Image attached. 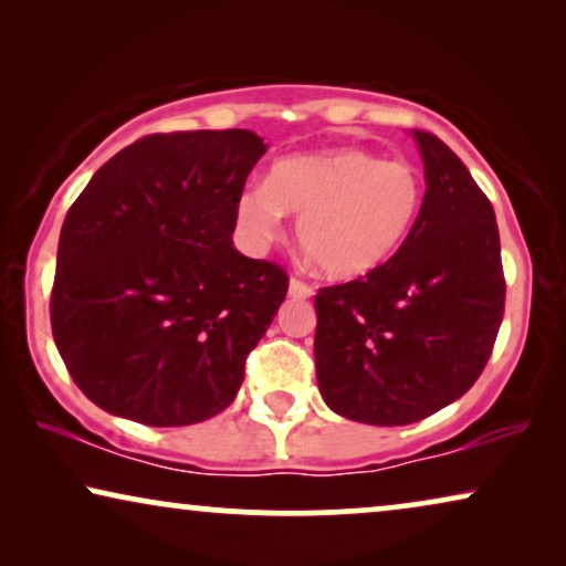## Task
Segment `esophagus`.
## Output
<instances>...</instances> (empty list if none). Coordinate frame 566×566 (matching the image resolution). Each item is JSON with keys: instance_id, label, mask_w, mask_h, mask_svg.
<instances>
[{"instance_id": "obj_1", "label": "esophagus", "mask_w": 566, "mask_h": 566, "mask_svg": "<svg viewBox=\"0 0 566 566\" xmlns=\"http://www.w3.org/2000/svg\"><path fill=\"white\" fill-rule=\"evenodd\" d=\"M289 296L291 298H312L314 289L308 283L298 281V277H291V281H289Z\"/></svg>"}]
</instances>
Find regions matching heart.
<instances>
[{
	"mask_svg": "<svg viewBox=\"0 0 566 566\" xmlns=\"http://www.w3.org/2000/svg\"><path fill=\"white\" fill-rule=\"evenodd\" d=\"M422 192L409 161L337 149L275 161L265 182L239 192L234 221L239 239L262 252L283 237L285 213L298 216V244L316 265L332 277H358L405 244Z\"/></svg>",
	"mask_w": 566,
	"mask_h": 566,
	"instance_id": "obj_1",
	"label": "heart"
}]
</instances>
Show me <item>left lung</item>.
<instances>
[{
    "mask_svg": "<svg viewBox=\"0 0 566 566\" xmlns=\"http://www.w3.org/2000/svg\"><path fill=\"white\" fill-rule=\"evenodd\" d=\"M409 134L428 185L412 231L381 268L314 298L322 399L378 428L461 399L490 360L505 312L492 203L438 136Z\"/></svg>",
    "mask_w": 566,
    "mask_h": 566,
    "instance_id": "obj_1",
    "label": "left lung"
}]
</instances>
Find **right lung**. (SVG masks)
Masks as SVG:
<instances>
[{"mask_svg":"<svg viewBox=\"0 0 566 566\" xmlns=\"http://www.w3.org/2000/svg\"><path fill=\"white\" fill-rule=\"evenodd\" d=\"M268 144L247 128L154 134L115 154L69 208L53 339L99 409L151 428L223 412L289 277L234 250V206Z\"/></svg>","mask_w":566,"mask_h":566,"instance_id":"1","label":"right lung"}]
</instances>
